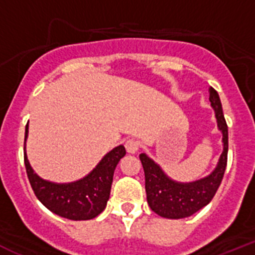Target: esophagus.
Instances as JSON below:
<instances>
[{"instance_id": "34e87169", "label": "esophagus", "mask_w": 255, "mask_h": 255, "mask_svg": "<svg viewBox=\"0 0 255 255\" xmlns=\"http://www.w3.org/2000/svg\"><path fill=\"white\" fill-rule=\"evenodd\" d=\"M125 148L128 153H136L139 149V143L135 139H128L125 141Z\"/></svg>"}]
</instances>
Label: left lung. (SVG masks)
<instances>
[{
	"instance_id": "8db88e82",
	"label": "left lung",
	"mask_w": 255,
	"mask_h": 255,
	"mask_svg": "<svg viewBox=\"0 0 255 255\" xmlns=\"http://www.w3.org/2000/svg\"><path fill=\"white\" fill-rule=\"evenodd\" d=\"M209 101L216 112L218 129L222 131L224 152L215 171L207 177L193 182H177L171 180L158 164L147 154L139 155L145 175V191L150 209L164 218H185L206 207L215 197L227 164L229 130L225 120L220 96L213 88H209Z\"/></svg>"
}]
</instances>
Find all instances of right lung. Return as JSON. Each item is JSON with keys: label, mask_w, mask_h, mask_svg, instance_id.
I'll list each match as a JSON object with an SVG mask.
<instances>
[{"label": "right lung", "mask_w": 255, "mask_h": 255, "mask_svg": "<svg viewBox=\"0 0 255 255\" xmlns=\"http://www.w3.org/2000/svg\"><path fill=\"white\" fill-rule=\"evenodd\" d=\"M26 136L28 125L25 126V140ZM125 154L124 145L114 148L89 175L69 184H56L40 179L30 167L26 153H24V163L31 189L40 203L61 217L73 221H85L97 217L106 208L115 168Z\"/></svg>", "instance_id": "right-lung-1"}]
</instances>
